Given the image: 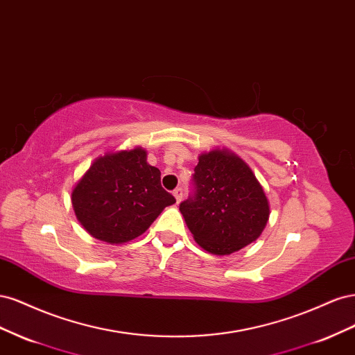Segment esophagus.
Segmentation results:
<instances>
[{"label":"esophagus","instance_id":"esophagus-1","mask_svg":"<svg viewBox=\"0 0 355 355\" xmlns=\"http://www.w3.org/2000/svg\"><path fill=\"white\" fill-rule=\"evenodd\" d=\"M182 194H184V191H182L180 188H176V189L173 191V196H175V198H176V202H180Z\"/></svg>","mask_w":355,"mask_h":355}]
</instances>
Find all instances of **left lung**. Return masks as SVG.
<instances>
[{
	"label": "left lung",
	"instance_id": "obj_1",
	"mask_svg": "<svg viewBox=\"0 0 355 355\" xmlns=\"http://www.w3.org/2000/svg\"><path fill=\"white\" fill-rule=\"evenodd\" d=\"M196 197L180 202L196 243L211 254L228 256L259 239L270 202L249 164L227 148L198 155Z\"/></svg>",
	"mask_w": 355,
	"mask_h": 355
}]
</instances>
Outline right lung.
Here are the masks:
<instances>
[{
    "label": "right lung",
    "instance_id": "1",
    "mask_svg": "<svg viewBox=\"0 0 355 355\" xmlns=\"http://www.w3.org/2000/svg\"><path fill=\"white\" fill-rule=\"evenodd\" d=\"M142 146L105 153L75 184L71 201L78 222L96 240L124 244L142 235L175 197Z\"/></svg>",
    "mask_w": 355,
    "mask_h": 355
}]
</instances>
